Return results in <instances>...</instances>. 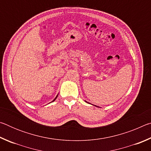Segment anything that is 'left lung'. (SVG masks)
I'll return each mask as SVG.
<instances>
[{
  "mask_svg": "<svg viewBox=\"0 0 151 151\" xmlns=\"http://www.w3.org/2000/svg\"><path fill=\"white\" fill-rule=\"evenodd\" d=\"M85 102H86V101H85ZM86 103H88V102H86ZM95 106H96V105H94Z\"/></svg>",
  "mask_w": 151,
  "mask_h": 151,
  "instance_id": "1",
  "label": "left lung"
}]
</instances>
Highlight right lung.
I'll use <instances>...</instances> for the list:
<instances>
[{"mask_svg":"<svg viewBox=\"0 0 151 151\" xmlns=\"http://www.w3.org/2000/svg\"><path fill=\"white\" fill-rule=\"evenodd\" d=\"M57 96H58V95H57V96H56V97H55V99H54V100H53V101H52V102H53V101H55V100H56V99H57Z\"/></svg>","mask_w":151,"mask_h":151,"instance_id":"1","label":"right lung"}]
</instances>
